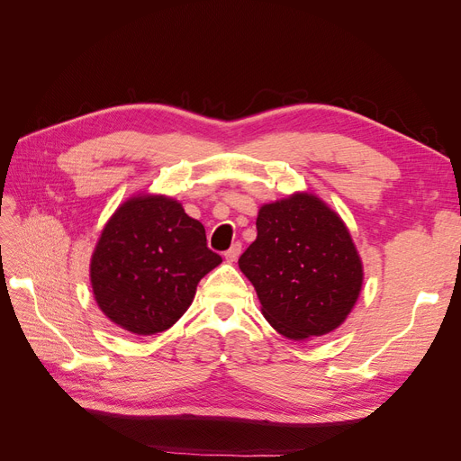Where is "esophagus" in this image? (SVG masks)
<instances>
[{
    "mask_svg": "<svg viewBox=\"0 0 461 461\" xmlns=\"http://www.w3.org/2000/svg\"><path fill=\"white\" fill-rule=\"evenodd\" d=\"M240 252H242V244L236 242V244H232V246L227 249V252H225V259H227L229 263H232V261L239 259Z\"/></svg>",
    "mask_w": 461,
    "mask_h": 461,
    "instance_id": "obj_1",
    "label": "esophagus"
}]
</instances>
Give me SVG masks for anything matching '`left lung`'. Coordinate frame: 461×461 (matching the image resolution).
I'll list each match as a JSON object with an SVG mask.
<instances>
[{
	"mask_svg": "<svg viewBox=\"0 0 461 461\" xmlns=\"http://www.w3.org/2000/svg\"><path fill=\"white\" fill-rule=\"evenodd\" d=\"M258 239L239 267L261 313L288 340L339 329L364 285V263L346 222L312 192H294L258 212Z\"/></svg>",
	"mask_w": 461,
	"mask_h": 461,
	"instance_id": "obj_1",
	"label": "left lung"
}]
</instances>
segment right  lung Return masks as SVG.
Wrapping results in <instances>:
<instances>
[{"label":"right lung","instance_id":"right-lung-1","mask_svg":"<svg viewBox=\"0 0 461 461\" xmlns=\"http://www.w3.org/2000/svg\"><path fill=\"white\" fill-rule=\"evenodd\" d=\"M200 221L163 194H134L109 217L90 259L97 308L138 337L185 315L202 278L221 263Z\"/></svg>","mask_w":461,"mask_h":461}]
</instances>
